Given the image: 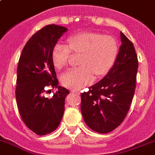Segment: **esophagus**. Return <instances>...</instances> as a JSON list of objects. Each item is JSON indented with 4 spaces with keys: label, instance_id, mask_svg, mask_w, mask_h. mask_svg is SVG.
<instances>
[{
    "label": "esophagus",
    "instance_id": "1",
    "mask_svg": "<svg viewBox=\"0 0 155 155\" xmlns=\"http://www.w3.org/2000/svg\"><path fill=\"white\" fill-rule=\"evenodd\" d=\"M72 92L74 93H76V94H79V93H80V92L79 91H76V90H74V91H72Z\"/></svg>",
    "mask_w": 155,
    "mask_h": 155
}]
</instances>
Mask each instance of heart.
Returning <instances> with one entry per match:
<instances>
[{
    "label": "heart",
    "instance_id": "heart-1",
    "mask_svg": "<svg viewBox=\"0 0 155 155\" xmlns=\"http://www.w3.org/2000/svg\"><path fill=\"white\" fill-rule=\"evenodd\" d=\"M69 45L57 43L52 51L54 66L62 69L67 66L72 52L81 54L80 67L70 69L62 74L61 81L64 86L78 90L91 84L94 74L100 78L108 74L116 62L119 53L115 39L95 32H81L68 39Z\"/></svg>",
    "mask_w": 155,
    "mask_h": 155
}]
</instances>
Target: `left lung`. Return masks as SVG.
I'll list each match as a JSON object with an SVG mask.
<instances>
[{
  "mask_svg": "<svg viewBox=\"0 0 155 155\" xmlns=\"http://www.w3.org/2000/svg\"><path fill=\"white\" fill-rule=\"evenodd\" d=\"M122 45L116 62L104 78L81 94V111L86 124L108 133L123 122L136 87L138 60L133 43L120 32Z\"/></svg>",
  "mask_w": 155,
  "mask_h": 155,
  "instance_id": "8db88e82",
  "label": "left lung"
}]
</instances>
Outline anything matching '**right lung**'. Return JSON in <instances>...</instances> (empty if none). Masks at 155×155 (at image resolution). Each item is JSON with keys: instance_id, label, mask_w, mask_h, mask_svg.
<instances>
[{"instance_id": "add662e5", "label": "right lung", "mask_w": 155, "mask_h": 155, "mask_svg": "<svg viewBox=\"0 0 155 155\" xmlns=\"http://www.w3.org/2000/svg\"><path fill=\"white\" fill-rule=\"evenodd\" d=\"M67 30L55 24L45 25L28 40L19 59L15 91L17 104L23 121L38 135L54 132L63 117L64 99L69 91L58 85L52 51ZM54 87L58 91L48 98L45 94L48 88Z\"/></svg>"}]
</instances>
